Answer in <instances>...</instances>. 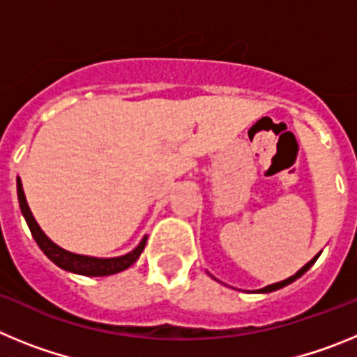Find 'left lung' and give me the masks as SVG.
<instances>
[{
	"label": "left lung",
	"mask_w": 357,
	"mask_h": 357,
	"mask_svg": "<svg viewBox=\"0 0 357 357\" xmlns=\"http://www.w3.org/2000/svg\"><path fill=\"white\" fill-rule=\"evenodd\" d=\"M317 259H318V255H317V257H314V259H311V261H309V263L305 264V266H302L301 270H298V272L295 273V275H291V277H289V279H286V280H280V282H275V284H270V286H266V288L259 289V293H270V291H275V289H280V288H284V286L291 284L293 280H296V279H298V277H301V275H304V273L307 272L309 268H311V264H313L314 261H317Z\"/></svg>",
	"instance_id": "8db88e82"
}]
</instances>
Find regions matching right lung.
<instances>
[{"label":"right lung","instance_id":"add662e5","mask_svg":"<svg viewBox=\"0 0 357 357\" xmlns=\"http://www.w3.org/2000/svg\"><path fill=\"white\" fill-rule=\"evenodd\" d=\"M17 198H19V207H21V213H23L24 220H26L28 227H30V232L33 236V239L37 241L40 250L48 255V259H52L56 266H61L62 270H68V272L78 273V275L85 277H105L112 275V273L123 272L127 270L128 266L139 259L141 252L144 250V245H146V238H143V241L139 243V247L132 250L130 254L121 255V257H112V259H98V257H89V255H78L71 254V252L64 250L59 245L52 241L48 236L44 234L40 227L37 225L36 218L31 214L30 207L26 204V198H24L23 185L21 181L17 178Z\"/></svg>","mask_w":357,"mask_h":357}]
</instances>
